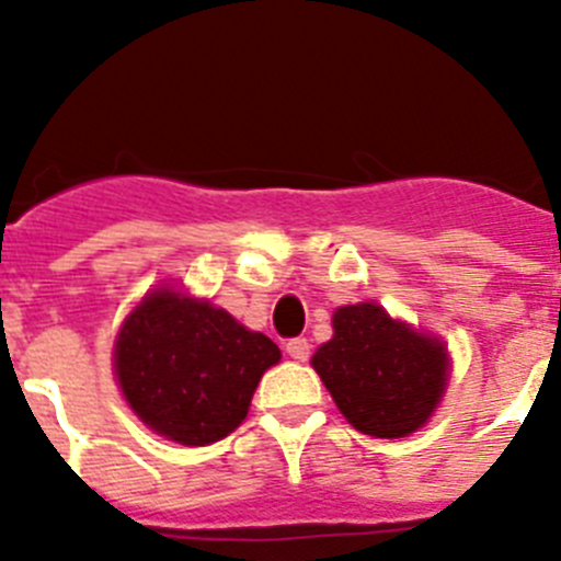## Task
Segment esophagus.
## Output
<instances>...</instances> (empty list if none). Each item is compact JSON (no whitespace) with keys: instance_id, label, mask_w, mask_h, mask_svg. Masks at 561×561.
<instances>
[{"instance_id":"34e87169","label":"esophagus","mask_w":561,"mask_h":561,"mask_svg":"<svg viewBox=\"0 0 561 561\" xmlns=\"http://www.w3.org/2000/svg\"><path fill=\"white\" fill-rule=\"evenodd\" d=\"M286 354H289L291 359H297V362H306V359H309V354H311L309 340H306V336H295V340H289V342H286Z\"/></svg>"}]
</instances>
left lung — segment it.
I'll return each instance as SVG.
<instances>
[{
    "label": "left lung",
    "instance_id": "1",
    "mask_svg": "<svg viewBox=\"0 0 561 561\" xmlns=\"http://www.w3.org/2000/svg\"><path fill=\"white\" fill-rule=\"evenodd\" d=\"M311 365L359 433L404 438L433 415L449 359L438 340L399 323L376 304L334 311V336Z\"/></svg>",
    "mask_w": 561,
    "mask_h": 561
}]
</instances>
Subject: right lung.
Wrapping results in <instances>:
<instances>
[{
    "mask_svg": "<svg viewBox=\"0 0 561 561\" xmlns=\"http://www.w3.org/2000/svg\"><path fill=\"white\" fill-rule=\"evenodd\" d=\"M277 359L270 336L173 289L148 295L114 345V370L134 413L185 447L230 435Z\"/></svg>",
    "mask_w": 561,
    "mask_h": 561,
    "instance_id": "right-lung-1",
    "label": "right lung"
}]
</instances>
